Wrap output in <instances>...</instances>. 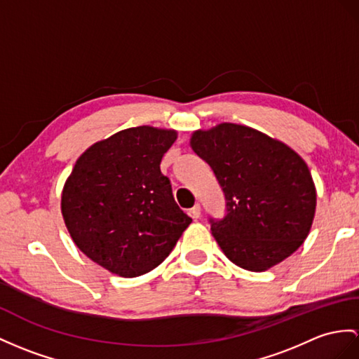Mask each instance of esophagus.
Returning <instances> with one entry per match:
<instances>
[{"instance_id": "1", "label": "esophagus", "mask_w": 359, "mask_h": 359, "mask_svg": "<svg viewBox=\"0 0 359 359\" xmlns=\"http://www.w3.org/2000/svg\"><path fill=\"white\" fill-rule=\"evenodd\" d=\"M190 216L194 217V219H198V217L201 216V205L196 204L194 208H190Z\"/></svg>"}]
</instances>
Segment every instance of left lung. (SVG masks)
<instances>
[{"instance_id": "1", "label": "left lung", "mask_w": 359, "mask_h": 359, "mask_svg": "<svg viewBox=\"0 0 359 359\" xmlns=\"http://www.w3.org/2000/svg\"><path fill=\"white\" fill-rule=\"evenodd\" d=\"M190 146L222 187L226 215L210 224L234 265L260 273L299 250L317 205L316 184L299 154L260 130L234 123L195 130Z\"/></svg>"}]
</instances>
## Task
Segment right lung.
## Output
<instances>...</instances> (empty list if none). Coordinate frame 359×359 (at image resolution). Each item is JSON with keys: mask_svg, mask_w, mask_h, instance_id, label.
I'll return each instance as SVG.
<instances>
[{"mask_svg": "<svg viewBox=\"0 0 359 359\" xmlns=\"http://www.w3.org/2000/svg\"><path fill=\"white\" fill-rule=\"evenodd\" d=\"M175 140L173 129H123L90 146L65 181L60 210L69 236L112 274L149 273L191 222L160 170Z\"/></svg>", "mask_w": 359, "mask_h": 359, "instance_id": "add662e5", "label": "right lung"}]
</instances>
